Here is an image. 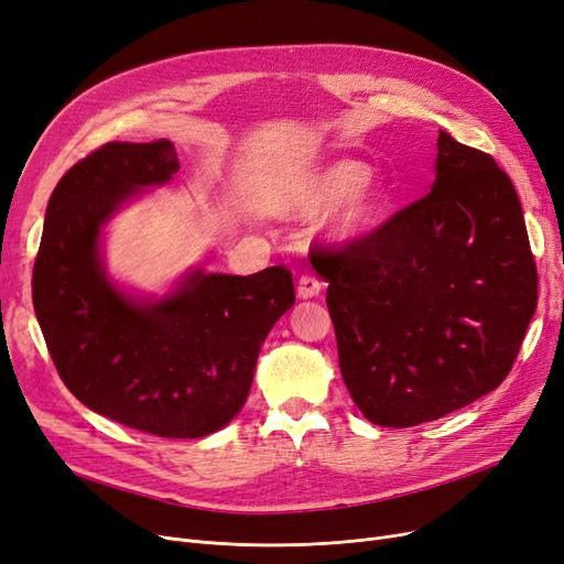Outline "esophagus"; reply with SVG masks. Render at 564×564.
I'll use <instances>...</instances> for the list:
<instances>
[{
	"instance_id": "34e87169",
	"label": "esophagus",
	"mask_w": 564,
	"mask_h": 564,
	"mask_svg": "<svg viewBox=\"0 0 564 564\" xmlns=\"http://www.w3.org/2000/svg\"><path fill=\"white\" fill-rule=\"evenodd\" d=\"M321 290H323V283L316 276H311V274H302L300 276V281H297V295H300V300L316 297Z\"/></svg>"
}]
</instances>
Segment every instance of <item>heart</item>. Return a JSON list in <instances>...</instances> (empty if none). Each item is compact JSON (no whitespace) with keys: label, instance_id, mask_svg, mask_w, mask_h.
I'll return each mask as SVG.
<instances>
[{"label":"heart","instance_id":"obj_1","mask_svg":"<svg viewBox=\"0 0 564 564\" xmlns=\"http://www.w3.org/2000/svg\"><path fill=\"white\" fill-rule=\"evenodd\" d=\"M390 195L379 172L356 160H339L311 176L295 199V212L316 218L336 208L325 220L327 239L348 243L371 235L386 216Z\"/></svg>","mask_w":564,"mask_h":564}]
</instances>
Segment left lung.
I'll return each mask as SVG.
<instances>
[{
  "instance_id": "left-lung-1",
  "label": "left lung",
  "mask_w": 564,
  "mask_h": 564,
  "mask_svg": "<svg viewBox=\"0 0 564 564\" xmlns=\"http://www.w3.org/2000/svg\"><path fill=\"white\" fill-rule=\"evenodd\" d=\"M311 264L329 283L344 383L381 427L436 421L495 390L536 308L511 178L448 132L423 199Z\"/></svg>"
}]
</instances>
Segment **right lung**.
<instances>
[{"label":"right lung","instance_id":"add662e5","mask_svg":"<svg viewBox=\"0 0 564 564\" xmlns=\"http://www.w3.org/2000/svg\"><path fill=\"white\" fill-rule=\"evenodd\" d=\"M174 143L113 141L51 195L32 274L34 314L59 379L99 415L199 440L241 411L269 329L295 304L293 274L191 269L162 297L128 293L104 264V227L178 172Z\"/></svg>","mask_w":564,"mask_h":564}]
</instances>
